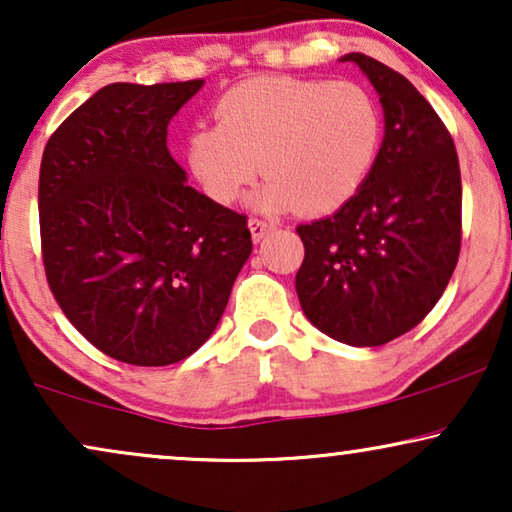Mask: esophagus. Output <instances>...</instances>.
I'll use <instances>...</instances> for the list:
<instances>
[{
    "mask_svg": "<svg viewBox=\"0 0 512 512\" xmlns=\"http://www.w3.org/2000/svg\"><path fill=\"white\" fill-rule=\"evenodd\" d=\"M248 229H250V236H252V241H255V243H260L262 238L267 236L269 231H271V224L262 222V219H250V222H248Z\"/></svg>",
    "mask_w": 512,
    "mask_h": 512,
    "instance_id": "obj_1",
    "label": "esophagus"
}]
</instances>
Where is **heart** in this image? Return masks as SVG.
<instances>
[{
	"mask_svg": "<svg viewBox=\"0 0 512 512\" xmlns=\"http://www.w3.org/2000/svg\"><path fill=\"white\" fill-rule=\"evenodd\" d=\"M217 127L186 141L193 177L217 203H234L257 170V212L342 208L364 184L383 139V115L354 82L255 77L229 89L215 108Z\"/></svg>",
	"mask_w": 512,
	"mask_h": 512,
	"instance_id": "heart-1",
	"label": "heart"
}]
</instances>
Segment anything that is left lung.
I'll return each mask as SVG.
<instances>
[{"instance_id": "obj_1", "label": "left lung", "mask_w": 512, "mask_h": 512, "mask_svg": "<svg viewBox=\"0 0 512 512\" xmlns=\"http://www.w3.org/2000/svg\"><path fill=\"white\" fill-rule=\"evenodd\" d=\"M380 96L385 134L361 189L331 217L297 226L302 312L328 338L378 347L435 307L461 252V170L451 134L413 84L352 51Z\"/></svg>"}]
</instances>
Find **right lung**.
Instances as JSON below:
<instances>
[{
	"instance_id": "right-lung-1",
	"label": "right lung",
	"mask_w": 512,
	"mask_h": 512,
	"mask_svg": "<svg viewBox=\"0 0 512 512\" xmlns=\"http://www.w3.org/2000/svg\"><path fill=\"white\" fill-rule=\"evenodd\" d=\"M203 84H108L42 155L51 293L96 349L132 366L191 357L252 252L245 217L186 184L167 148V125Z\"/></svg>"
}]
</instances>
